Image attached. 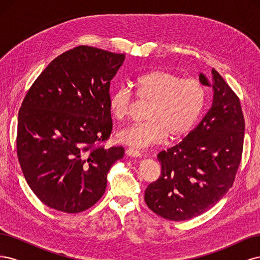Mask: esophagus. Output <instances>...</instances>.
Listing matches in <instances>:
<instances>
[{
  "label": "esophagus",
  "instance_id": "obj_1",
  "mask_svg": "<svg viewBox=\"0 0 260 260\" xmlns=\"http://www.w3.org/2000/svg\"><path fill=\"white\" fill-rule=\"evenodd\" d=\"M125 154H127L128 156H132V157H141V156H142V153H141L139 149L131 148V147L125 151Z\"/></svg>",
  "mask_w": 260,
  "mask_h": 260
}]
</instances>
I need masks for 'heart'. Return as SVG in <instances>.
Returning <instances> with one entry per match:
<instances>
[{"instance_id":"1","label":"heart","mask_w":260,"mask_h":260,"mask_svg":"<svg viewBox=\"0 0 260 260\" xmlns=\"http://www.w3.org/2000/svg\"><path fill=\"white\" fill-rule=\"evenodd\" d=\"M137 96L145 103L147 120L132 123L118 132V140L129 146L142 148L170 139L184 137L200 119L206 104L207 90L200 80L182 78L168 70L154 69L135 80ZM133 105V93L124 85L109 96L112 116L122 120Z\"/></svg>"}]
</instances>
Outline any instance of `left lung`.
Masks as SVG:
<instances>
[{
    "mask_svg": "<svg viewBox=\"0 0 260 260\" xmlns=\"http://www.w3.org/2000/svg\"><path fill=\"white\" fill-rule=\"evenodd\" d=\"M212 104L202 121L175 146L157 156L160 177L149 184L144 200L160 217L182 221L200 216L232 186L241 162L245 121L240 100L217 70L211 82Z\"/></svg>",
    "mask_w": 260,
    "mask_h": 260,
    "instance_id": "left-lung-1",
    "label": "left lung"
}]
</instances>
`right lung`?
Listing matches in <instances>:
<instances>
[{"label":"right lung","mask_w":260,"mask_h":260,"mask_svg":"<svg viewBox=\"0 0 260 260\" xmlns=\"http://www.w3.org/2000/svg\"><path fill=\"white\" fill-rule=\"evenodd\" d=\"M124 54L80 45L52 60L18 113L17 156L28 185L46 206L76 214L103 196L122 146L111 136L109 85Z\"/></svg>","instance_id":"add662e5"}]
</instances>
